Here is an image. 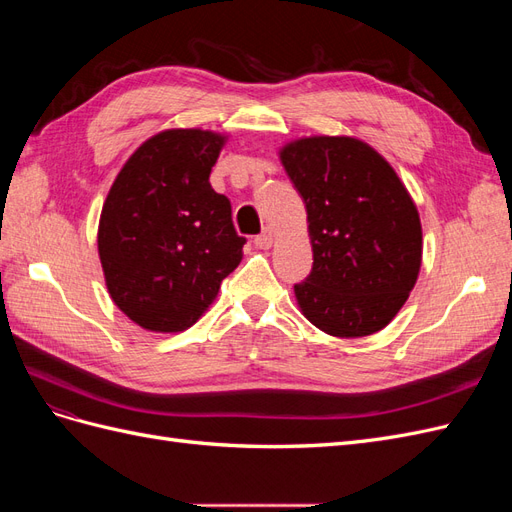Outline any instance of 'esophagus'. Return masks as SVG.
Instances as JSON below:
<instances>
[{"label":"esophagus","mask_w":512,"mask_h":512,"mask_svg":"<svg viewBox=\"0 0 512 512\" xmlns=\"http://www.w3.org/2000/svg\"><path fill=\"white\" fill-rule=\"evenodd\" d=\"M254 243H256V247H262V250H267V247L273 245V230L271 228L262 230L260 235L254 237Z\"/></svg>","instance_id":"34e87169"}]
</instances>
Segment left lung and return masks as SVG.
<instances>
[{"instance_id":"8db88e82","label":"left lung","mask_w":512,"mask_h":512,"mask_svg":"<svg viewBox=\"0 0 512 512\" xmlns=\"http://www.w3.org/2000/svg\"><path fill=\"white\" fill-rule=\"evenodd\" d=\"M301 194L314 265L294 284L303 316L335 337L384 329L406 303L423 256L416 205L376 149L309 136L280 151Z\"/></svg>"}]
</instances>
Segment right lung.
Segmentation results:
<instances>
[{
  "instance_id": "right-lung-1",
  "label": "right lung",
  "mask_w": 512,
  "mask_h": 512,
  "mask_svg": "<svg viewBox=\"0 0 512 512\" xmlns=\"http://www.w3.org/2000/svg\"><path fill=\"white\" fill-rule=\"evenodd\" d=\"M224 136L166 130L121 168L98 228V252L115 305L138 327L177 333L205 314L237 269L245 237L230 200L209 183Z\"/></svg>"
}]
</instances>
